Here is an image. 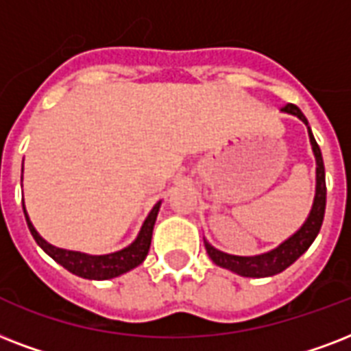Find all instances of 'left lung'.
Returning <instances> with one entry per match:
<instances>
[{
	"mask_svg": "<svg viewBox=\"0 0 351 351\" xmlns=\"http://www.w3.org/2000/svg\"><path fill=\"white\" fill-rule=\"evenodd\" d=\"M282 111L297 115L300 121L308 126L309 141L313 146L315 159H317V192H315L313 208L309 213L306 223L297 230L295 234L286 240L284 243H280L276 249L258 256H234V254H227L218 249H214L210 243L205 241V249L208 252V256L216 265L225 267L241 276H251V278H263V276H273V274L282 273L284 269H287L293 262H297L298 258L302 256L304 252L308 251L309 245L313 243V240L319 234L320 227H322V219H324L326 210V176H324V162H322V154L320 148L315 141L311 128L308 124V119L304 117V113L298 110L295 104H286L282 108Z\"/></svg>",
	"mask_w": 351,
	"mask_h": 351,
	"instance_id": "obj_1",
	"label": "left lung"
}]
</instances>
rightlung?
Instances as JSON below:
<instances>
[{"mask_svg":"<svg viewBox=\"0 0 351 351\" xmlns=\"http://www.w3.org/2000/svg\"><path fill=\"white\" fill-rule=\"evenodd\" d=\"M159 206L161 203H157L152 213L148 214V218L143 223V229L138 232L137 240L133 241L132 245L122 249L119 252H111V254H104V256H89L84 252L77 251H65V249H58V247L51 245L47 241L43 240L42 236L38 234L36 229L32 227L31 219L27 216L25 206H23V213H25L27 225L31 230L32 238L36 240V243L42 247L43 251L47 252L49 256L53 258L54 262H58L62 267H65L69 273L82 276V278L89 280H108L115 278L119 274L126 273L130 269L137 267L138 263H143L146 258L148 251H150L152 243V232H154V225H156L157 213H159Z\"/></svg>","mask_w":351,"mask_h":351,"instance_id":"1","label":"right lung"}]
</instances>
